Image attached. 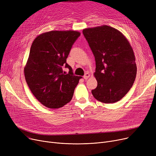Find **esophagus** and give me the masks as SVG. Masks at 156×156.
I'll return each mask as SVG.
<instances>
[{
    "label": "esophagus",
    "mask_w": 156,
    "mask_h": 156,
    "mask_svg": "<svg viewBox=\"0 0 156 156\" xmlns=\"http://www.w3.org/2000/svg\"><path fill=\"white\" fill-rule=\"evenodd\" d=\"M90 74H89V73H85V75L83 76V78L85 79V80H87L89 77H90Z\"/></svg>",
    "instance_id": "34e87169"
}]
</instances>
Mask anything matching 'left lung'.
I'll return each mask as SVG.
<instances>
[{
	"label": "left lung",
	"mask_w": 156,
	"mask_h": 156,
	"mask_svg": "<svg viewBox=\"0 0 156 156\" xmlns=\"http://www.w3.org/2000/svg\"><path fill=\"white\" fill-rule=\"evenodd\" d=\"M95 56L94 75L97 87L95 99L105 104L121 100L132 88L136 75L135 57L128 39L121 31L108 25L83 30Z\"/></svg>",
	"instance_id": "1"
}]
</instances>
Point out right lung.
Returning <instances> with one entry per match:
<instances>
[{
	"label": "right lung",
	"instance_id": "right-lung-1",
	"mask_svg": "<svg viewBox=\"0 0 156 156\" xmlns=\"http://www.w3.org/2000/svg\"><path fill=\"white\" fill-rule=\"evenodd\" d=\"M80 33L76 31H51L37 36L31 46L24 76L31 92L44 106L62 107L72 99L81 76L73 75L66 63L70 50ZM63 66L70 70L63 72Z\"/></svg>",
	"mask_w": 156,
	"mask_h": 156
}]
</instances>
